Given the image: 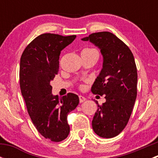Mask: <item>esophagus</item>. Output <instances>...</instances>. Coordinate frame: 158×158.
I'll list each match as a JSON object with an SVG mask.
<instances>
[{
    "instance_id": "esophagus-1",
    "label": "esophagus",
    "mask_w": 158,
    "mask_h": 158,
    "mask_svg": "<svg viewBox=\"0 0 158 158\" xmlns=\"http://www.w3.org/2000/svg\"><path fill=\"white\" fill-rule=\"evenodd\" d=\"M79 102H80V103L84 102L86 100V98H85L84 96H82V95H79Z\"/></svg>"
}]
</instances>
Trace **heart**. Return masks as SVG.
<instances>
[{"mask_svg":"<svg viewBox=\"0 0 158 158\" xmlns=\"http://www.w3.org/2000/svg\"><path fill=\"white\" fill-rule=\"evenodd\" d=\"M85 50H95V49H84L83 51H85Z\"/></svg>","mask_w":158,"mask_h":158,"instance_id":"b5f03b06","label":"heart"}]
</instances>
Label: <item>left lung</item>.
<instances>
[{
  "label": "left lung",
  "mask_w": 158,
  "mask_h": 158,
  "mask_svg": "<svg viewBox=\"0 0 158 158\" xmlns=\"http://www.w3.org/2000/svg\"><path fill=\"white\" fill-rule=\"evenodd\" d=\"M100 49L102 69L92 86V92L104 95L98 104L92 125L97 135L117 136L128 124L137 97L138 73L135 58L128 46L110 32H98L82 38Z\"/></svg>",
  "instance_id": "left-lung-1"
}]
</instances>
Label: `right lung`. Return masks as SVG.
<instances>
[{
	"mask_svg": "<svg viewBox=\"0 0 158 158\" xmlns=\"http://www.w3.org/2000/svg\"><path fill=\"white\" fill-rule=\"evenodd\" d=\"M76 37L44 33L25 48L20 58V86L28 114L39 133L55 142L69 135L67 115L79 98L73 93L53 95L50 82L58 73L60 52Z\"/></svg>",
	"mask_w": 158,
	"mask_h": 158,
	"instance_id": "1",
	"label": "right lung"
}]
</instances>
